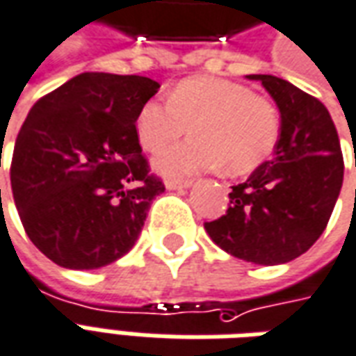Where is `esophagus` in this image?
<instances>
[{"instance_id":"34e87169","label":"esophagus","mask_w":356,"mask_h":356,"mask_svg":"<svg viewBox=\"0 0 356 356\" xmlns=\"http://www.w3.org/2000/svg\"><path fill=\"white\" fill-rule=\"evenodd\" d=\"M191 185H193V181H188V179H185V181L168 179V181H165V186H168L170 191H181V188H188Z\"/></svg>"}]
</instances>
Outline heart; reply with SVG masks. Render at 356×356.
Returning a JSON list of instances; mask_svg holds the SVG:
<instances>
[{
	"mask_svg": "<svg viewBox=\"0 0 356 356\" xmlns=\"http://www.w3.org/2000/svg\"><path fill=\"white\" fill-rule=\"evenodd\" d=\"M193 125L195 138L163 148L154 168L165 177L223 170L245 175L275 150L282 118L272 100L248 86L216 76L186 79L168 100L144 102L136 115V136L146 150H160Z\"/></svg>",
	"mask_w": 356,
	"mask_h": 356,
	"instance_id": "1",
	"label": "heart"
}]
</instances>
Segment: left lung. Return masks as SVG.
<instances>
[{
    "label": "left lung",
    "instance_id": "left-lung-1",
    "mask_svg": "<svg viewBox=\"0 0 356 356\" xmlns=\"http://www.w3.org/2000/svg\"><path fill=\"white\" fill-rule=\"evenodd\" d=\"M260 81L282 118L273 158L231 186L229 208L204 229L227 254L252 264L295 260L325 229L343 185V154L330 111L320 100L273 74Z\"/></svg>",
    "mask_w": 356,
    "mask_h": 356
}]
</instances>
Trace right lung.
Returning a JSON list of instances; mask_svg holds the SVG:
<instances>
[{
	"instance_id": "obj_1",
	"label": "right lung",
	"mask_w": 356,
	"mask_h": 356,
	"mask_svg": "<svg viewBox=\"0 0 356 356\" xmlns=\"http://www.w3.org/2000/svg\"><path fill=\"white\" fill-rule=\"evenodd\" d=\"M158 88L138 74L83 73L29 111L11 188L26 235L57 266L96 270L135 247L150 204L165 191L135 129Z\"/></svg>"
}]
</instances>
